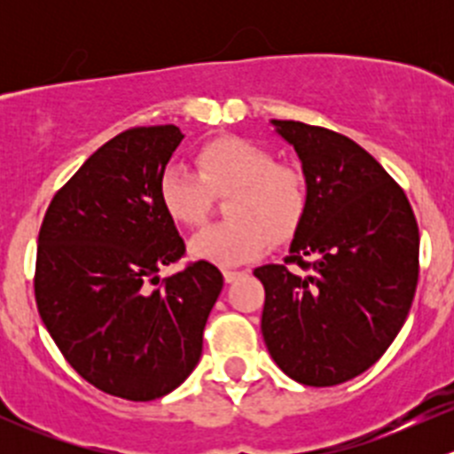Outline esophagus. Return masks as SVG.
I'll use <instances>...</instances> for the list:
<instances>
[{"instance_id": "34e87169", "label": "esophagus", "mask_w": 454, "mask_h": 454, "mask_svg": "<svg viewBox=\"0 0 454 454\" xmlns=\"http://www.w3.org/2000/svg\"><path fill=\"white\" fill-rule=\"evenodd\" d=\"M246 272H237V270H223V281L226 283H235L237 278L244 277Z\"/></svg>"}]
</instances>
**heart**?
<instances>
[{"label": "heart", "mask_w": 454, "mask_h": 454, "mask_svg": "<svg viewBox=\"0 0 454 454\" xmlns=\"http://www.w3.org/2000/svg\"><path fill=\"white\" fill-rule=\"evenodd\" d=\"M160 201L173 222L198 228L208 219L213 195L223 201L226 222L208 226L191 239L195 259L239 265L286 241L308 213V180L301 171L277 164L263 146L244 138L206 142L198 153V173L168 167L160 176Z\"/></svg>", "instance_id": "obj_1"}]
</instances>
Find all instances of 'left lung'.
Wrapping results in <instances>:
<instances>
[{"mask_svg": "<svg viewBox=\"0 0 454 454\" xmlns=\"http://www.w3.org/2000/svg\"><path fill=\"white\" fill-rule=\"evenodd\" d=\"M294 146L309 201L286 263L254 270L261 333L283 373L308 387L356 378L395 340L418 287L419 231L404 191L347 136L270 121ZM312 258V262H305Z\"/></svg>", "mask_w": 454, "mask_h": 454, "instance_id": "8db88e82", "label": "left lung"}]
</instances>
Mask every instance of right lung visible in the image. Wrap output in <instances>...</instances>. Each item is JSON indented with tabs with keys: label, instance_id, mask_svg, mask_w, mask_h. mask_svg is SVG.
Instances as JSON below:
<instances>
[{
	"label": "right lung",
	"instance_id": "obj_1",
	"mask_svg": "<svg viewBox=\"0 0 454 454\" xmlns=\"http://www.w3.org/2000/svg\"><path fill=\"white\" fill-rule=\"evenodd\" d=\"M184 134L134 127L105 142L54 195L39 231L35 296L72 369L109 395L158 400L201 356L223 287L208 261L160 283L184 241L160 201V176Z\"/></svg>",
	"mask_w": 454,
	"mask_h": 454
}]
</instances>
